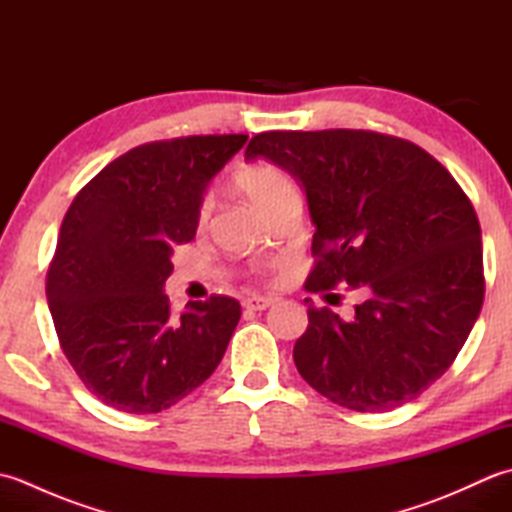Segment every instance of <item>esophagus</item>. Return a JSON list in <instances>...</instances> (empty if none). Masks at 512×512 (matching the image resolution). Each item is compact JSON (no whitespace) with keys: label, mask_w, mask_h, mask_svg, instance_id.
<instances>
[{"label":"esophagus","mask_w":512,"mask_h":512,"mask_svg":"<svg viewBox=\"0 0 512 512\" xmlns=\"http://www.w3.org/2000/svg\"><path fill=\"white\" fill-rule=\"evenodd\" d=\"M273 303H275L273 297H259V295H253V297L244 299V308L255 310V312H262V310L273 306Z\"/></svg>","instance_id":"esophagus-1"}]
</instances>
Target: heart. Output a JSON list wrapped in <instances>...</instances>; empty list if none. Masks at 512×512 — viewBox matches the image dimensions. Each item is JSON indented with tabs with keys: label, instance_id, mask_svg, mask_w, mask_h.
I'll return each mask as SVG.
<instances>
[{
	"label": "heart",
	"instance_id": "obj_1",
	"mask_svg": "<svg viewBox=\"0 0 512 512\" xmlns=\"http://www.w3.org/2000/svg\"><path fill=\"white\" fill-rule=\"evenodd\" d=\"M237 187L242 189L246 198L253 202L264 215H270L281 202L292 198V195H297V191H295V187H292V182L286 173L275 165H268V162H257V165H248L239 171ZM211 206H213V202L209 195H206L198 209V224L200 226H204L206 220H209Z\"/></svg>",
	"mask_w": 512,
	"mask_h": 512
}]
</instances>
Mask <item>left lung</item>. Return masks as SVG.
Masks as SVG:
<instances>
[{
	"mask_svg": "<svg viewBox=\"0 0 512 512\" xmlns=\"http://www.w3.org/2000/svg\"><path fill=\"white\" fill-rule=\"evenodd\" d=\"M244 156L275 162L306 193L317 226L306 288L343 281L365 295L350 319L306 299L310 323L292 352L303 380L363 413L420 396L484 301L480 222L460 184L418 145L363 129L264 132Z\"/></svg>",
	"mask_w": 512,
	"mask_h": 512,
	"instance_id": "1",
	"label": "left lung"
}]
</instances>
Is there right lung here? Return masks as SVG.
Here are the masks:
<instances>
[{"label": "right lung", "instance_id": "add662e5", "mask_svg": "<svg viewBox=\"0 0 512 512\" xmlns=\"http://www.w3.org/2000/svg\"><path fill=\"white\" fill-rule=\"evenodd\" d=\"M248 136L140 145L85 184L63 217L46 295L83 385L125 413H158L209 378L242 308L231 297L169 308L173 248L191 242L211 180Z\"/></svg>", "mask_w": 512, "mask_h": 512}]
</instances>
